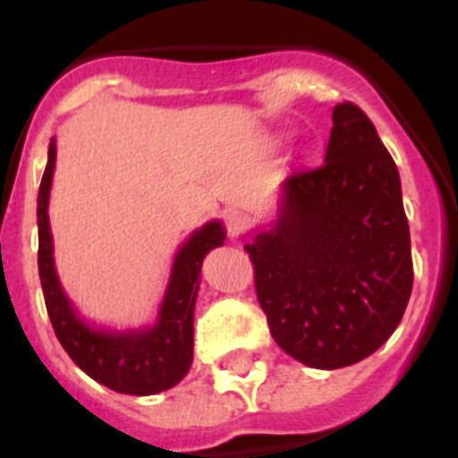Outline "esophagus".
Returning <instances> with one entry per match:
<instances>
[{
    "instance_id": "esophagus-1",
    "label": "esophagus",
    "mask_w": 458,
    "mask_h": 458,
    "mask_svg": "<svg viewBox=\"0 0 458 458\" xmlns=\"http://www.w3.org/2000/svg\"><path fill=\"white\" fill-rule=\"evenodd\" d=\"M250 226V220L245 213H241V210H229L225 216V229L226 233H229V238H238L241 236L245 229Z\"/></svg>"
}]
</instances>
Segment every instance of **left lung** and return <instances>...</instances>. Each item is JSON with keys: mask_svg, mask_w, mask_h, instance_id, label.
<instances>
[{"mask_svg": "<svg viewBox=\"0 0 458 458\" xmlns=\"http://www.w3.org/2000/svg\"><path fill=\"white\" fill-rule=\"evenodd\" d=\"M259 305L282 351L314 369L365 360L412 291L399 172L369 116L333 109L326 160L282 183L277 220L245 245Z\"/></svg>", "mask_w": 458, "mask_h": 458, "instance_id": "8db88e82", "label": "left lung"}]
</instances>
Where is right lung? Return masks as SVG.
I'll return each instance as SVG.
<instances>
[{"instance_id":"1","label":"right lung","mask_w":458,"mask_h":458,"mask_svg":"<svg viewBox=\"0 0 458 458\" xmlns=\"http://www.w3.org/2000/svg\"><path fill=\"white\" fill-rule=\"evenodd\" d=\"M56 144L50 141L47 167L38 188V275L46 295L47 317L64 351L84 374L121 394L147 396L174 387L192 365L194 302L199 291L204 257L225 242L222 222L213 220L181 245L174 259L169 284L157 321L141 330H98L78 317L64 293L52 257V232L47 217Z\"/></svg>"}]
</instances>
